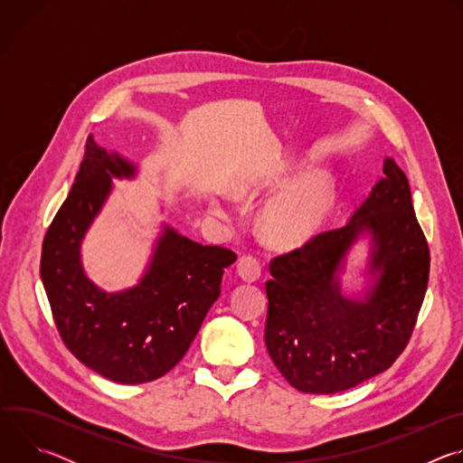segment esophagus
I'll use <instances>...</instances> for the list:
<instances>
[{
	"label": "esophagus",
	"mask_w": 463,
	"mask_h": 463,
	"mask_svg": "<svg viewBox=\"0 0 463 463\" xmlns=\"http://www.w3.org/2000/svg\"><path fill=\"white\" fill-rule=\"evenodd\" d=\"M236 271H238V277H240L241 280H245V282H256V280L260 279V275H261V263H260V260L254 258V256H243V258H240V261H238Z\"/></svg>",
	"instance_id": "obj_1"
}]
</instances>
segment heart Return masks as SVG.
<instances>
[{"label":"heart","mask_w":463,"mask_h":463,"mask_svg":"<svg viewBox=\"0 0 463 463\" xmlns=\"http://www.w3.org/2000/svg\"><path fill=\"white\" fill-rule=\"evenodd\" d=\"M329 200H332L329 179L320 172H306L269 202L261 218L263 232L277 245H298L313 234ZM213 211L223 218L232 216V211L220 203H214Z\"/></svg>","instance_id":"heart-1"}]
</instances>
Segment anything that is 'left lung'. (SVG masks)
<instances>
[{"label": "left lung", "mask_w": 463, "mask_h": 463, "mask_svg": "<svg viewBox=\"0 0 463 463\" xmlns=\"http://www.w3.org/2000/svg\"><path fill=\"white\" fill-rule=\"evenodd\" d=\"M350 222L271 260L266 346L286 381L306 393H335L388 370L414 332L430 269L409 179L386 157ZM368 233L373 286L364 298L342 295L349 247Z\"/></svg>", "instance_id": "obj_1"}]
</instances>
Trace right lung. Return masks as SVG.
Returning a JSON list of instances; mask_svg holds the SVG:
<instances>
[{
    "label": "right lung",
    "instance_id": "right-lung-1",
    "mask_svg": "<svg viewBox=\"0 0 463 463\" xmlns=\"http://www.w3.org/2000/svg\"><path fill=\"white\" fill-rule=\"evenodd\" d=\"M136 165L108 154L90 136L71 192L42 245L40 277L58 334L88 368L122 384L156 381L186 354L220 297L236 254L202 245L165 225L134 288L106 293L86 275L80 245L111 192V177H136Z\"/></svg>",
    "mask_w": 463,
    "mask_h": 463
}]
</instances>
